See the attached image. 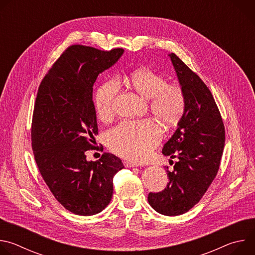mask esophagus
Listing matches in <instances>:
<instances>
[{
  "mask_svg": "<svg viewBox=\"0 0 255 255\" xmlns=\"http://www.w3.org/2000/svg\"><path fill=\"white\" fill-rule=\"evenodd\" d=\"M124 165L126 167H134V166H138L137 163H134V162H131V161H128V160H125L124 161Z\"/></svg>",
  "mask_w": 255,
  "mask_h": 255,
  "instance_id": "34e87169",
  "label": "esophagus"
}]
</instances>
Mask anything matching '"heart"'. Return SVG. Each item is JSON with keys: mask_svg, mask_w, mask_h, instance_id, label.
Returning <instances> with one entry per match:
<instances>
[{"mask_svg": "<svg viewBox=\"0 0 255 255\" xmlns=\"http://www.w3.org/2000/svg\"><path fill=\"white\" fill-rule=\"evenodd\" d=\"M127 85L142 98L149 100L150 113L162 125H176L186 110L185 92L179 85L166 83V79L150 68H139L124 78ZM120 85L117 80L103 83L95 94L98 117L108 121L114 116V104ZM162 137L159 126L151 120L124 121L109 130L106 143L114 153L133 161L146 157Z\"/></svg>", "mask_w": 255, "mask_h": 255, "instance_id": "obj_1", "label": "heart"}]
</instances>
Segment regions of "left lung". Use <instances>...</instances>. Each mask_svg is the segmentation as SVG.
<instances>
[{
	"label": "left lung",
	"instance_id": "1",
	"mask_svg": "<svg viewBox=\"0 0 255 255\" xmlns=\"http://www.w3.org/2000/svg\"><path fill=\"white\" fill-rule=\"evenodd\" d=\"M169 57L186 96V110L162 153L177 158L166 167L168 184L149 193L148 203L159 214L177 216L200 202L219 170L225 127L213 95L200 77L174 53Z\"/></svg>",
	"mask_w": 255,
	"mask_h": 255
}]
</instances>
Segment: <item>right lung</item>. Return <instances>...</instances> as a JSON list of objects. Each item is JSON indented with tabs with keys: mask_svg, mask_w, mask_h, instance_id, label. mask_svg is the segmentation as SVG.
Here are the masks:
<instances>
[{
	"mask_svg": "<svg viewBox=\"0 0 255 255\" xmlns=\"http://www.w3.org/2000/svg\"><path fill=\"white\" fill-rule=\"evenodd\" d=\"M124 49L104 51L71 45L42 80L36 97L31 141L38 169L54 198L69 212L91 216L103 211L113 196V177L124 165L104 152L88 161L95 147L98 124L93 86Z\"/></svg>",
	"mask_w": 255,
	"mask_h": 255,
	"instance_id": "add662e5",
	"label": "right lung"
}]
</instances>
